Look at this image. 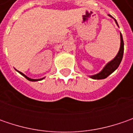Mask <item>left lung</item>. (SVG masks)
<instances>
[{"label": "left lung", "mask_w": 133, "mask_h": 133, "mask_svg": "<svg viewBox=\"0 0 133 133\" xmlns=\"http://www.w3.org/2000/svg\"><path fill=\"white\" fill-rule=\"evenodd\" d=\"M110 17L112 18L110 15H108ZM116 24L118 25V23L116 21V20L114 19ZM121 46L120 49L118 51V52L117 54V55L115 57V58L110 61L108 64H107L104 67V69H102L99 73L94 75H91L89 76L92 79H104L106 78H107L110 74H112L115 69L118 67V66L120 65L121 60L123 58V55H124V41L122 38V35L121 34Z\"/></svg>", "instance_id": "1"}]
</instances>
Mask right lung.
Returning <instances> with one entry per match:
<instances>
[{
    "mask_svg": "<svg viewBox=\"0 0 133 133\" xmlns=\"http://www.w3.org/2000/svg\"><path fill=\"white\" fill-rule=\"evenodd\" d=\"M17 71H18V70H17ZM18 72H19V73H20V74H21V75H23V77H25V78H26V79L29 80V81H41V80L44 79V78H41V79H32V78H29V77H27L26 75H25L23 74V73H22V72H19V71H18Z\"/></svg>",
    "mask_w": 133,
    "mask_h": 133,
    "instance_id": "right-lung-1",
    "label": "right lung"
}]
</instances>
